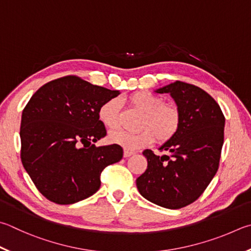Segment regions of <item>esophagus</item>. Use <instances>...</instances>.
Returning <instances> with one entry per match:
<instances>
[{
  "mask_svg": "<svg viewBox=\"0 0 251 251\" xmlns=\"http://www.w3.org/2000/svg\"><path fill=\"white\" fill-rule=\"evenodd\" d=\"M134 153H135L134 151H129V150H127V149L124 150V157H125V158H128V157H130V156H133Z\"/></svg>",
  "mask_w": 251,
  "mask_h": 251,
  "instance_id": "1",
  "label": "esophagus"
}]
</instances>
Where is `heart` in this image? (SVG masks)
<instances>
[{
	"mask_svg": "<svg viewBox=\"0 0 251 251\" xmlns=\"http://www.w3.org/2000/svg\"><path fill=\"white\" fill-rule=\"evenodd\" d=\"M129 103L138 110L143 117L136 133L123 129L113 130L108 135L111 143L120 145L127 150L144 147L154 140L167 143L177 133L181 125V112L173 104H167L163 99L151 92H136L129 97ZM99 118L107 128H115L120 121V103L111 99L102 104L99 110Z\"/></svg>",
	"mask_w": 251,
	"mask_h": 251,
	"instance_id": "heart-1",
	"label": "heart"
}]
</instances>
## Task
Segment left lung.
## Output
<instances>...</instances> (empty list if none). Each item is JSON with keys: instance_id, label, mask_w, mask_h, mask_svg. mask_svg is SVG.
<instances>
[{"instance_id": "left-lung-1", "label": "left lung", "mask_w": 251, "mask_h": 251, "mask_svg": "<svg viewBox=\"0 0 251 251\" xmlns=\"http://www.w3.org/2000/svg\"><path fill=\"white\" fill-rule=\"evenodd\" d=\"M157 93H169L181 112V125L157 156L144 150L148 166L137 177L139 193L159 206L177 209L201 197L216 175L224 144L225 117L211 95L199 86L176 81Z\"/></svg>"}]
</instances>
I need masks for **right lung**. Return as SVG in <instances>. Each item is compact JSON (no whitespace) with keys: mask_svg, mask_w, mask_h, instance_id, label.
Instances as JSON below:
<instances>
[{"mask_svg":"<svg viewBox=\"0 0 251 251\" xmlns=\"http://www.w3.org/2000/svg\"><path fill=\"white\" fill-rule=\"evenodd\" d=\"M118 94L68 75L48 82L30 98L22 114L21 159L49 201L65 205L91 197L101 186L104 168L123 158L120 145L93 144L106 136L100 107Z\"/></svg>","mask_w":251,"mask_h":251,"instance_id":"1","label":"right lung"}]
</instances>
